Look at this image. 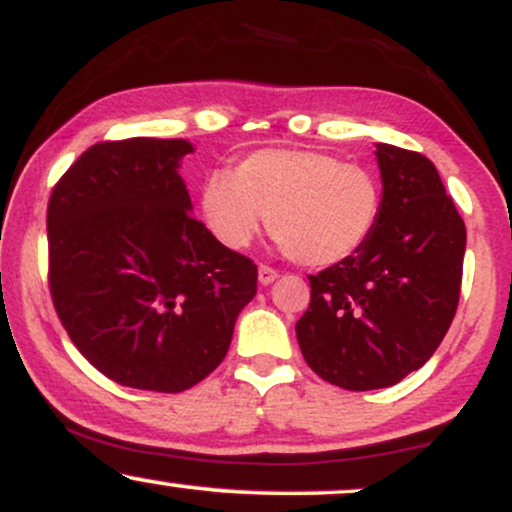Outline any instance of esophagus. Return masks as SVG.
I'll return each instance as SVG.
<instances>
[{"instance_id": "obj_1", "label": "esophagus", "mask_w": 512, "mask_h": 512, "mask_svg": "<svg viewBox=\"0 0 512 512\" xmlns=\"http://www.w3.org/2000/svg\"><path fill=\"white\" fill-rule=\"evenodd\" d=\"M257 279H260L262 286H269V284H274L276 279H279V272H276V269H272V267H267V264H260V269H257Z\"/></svg>"}]
</instances>
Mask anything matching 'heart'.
I'll list each match as a JSON object with an SVG mask.
<instances>
[{"mask_svg":"<svg viewBox=\"0 0 512 512\" xmlns=\"http://www.w3.org/2000/svg\"><path fill=\"white\" fill-rule=\"evenodd\" d=\"M383 182L361 163L310 149H262L236 170H211L199 187L209 233L243 250L269 231L305 267H330L356 255L383 216Z\"/></svg>","mask_w":512,"mask_h":512,"instance_id":"1","label":"heart"}]
</instances>
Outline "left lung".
I'll return each instance as SVG.
<instances>
[{
    "label": "left lung",
    "instance_id": "obj_1",
    "mask_svg": "<svg viewBox=\"0 0 512 512\" xmlns=\"http://www.w3.org/2000/svg\"><path fill=\"white\" fill-rule=\"evenodd\" d=\"M383 216L356 255L310 274L296 322L305 363L344 390H380L443 342L462 286L467 231L424 154L378 144Z\"/></svg>",
    "mask_w": 512,
    "mask_h": 512
}]
</instances>
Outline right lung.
Instances as JSON below:
<instances>
[{
  "label": "right lung",
  "mask_w": 512,
  "mask_h": 512,
  "mask_svg": "<svg viewBox=\"0 0 512 512\" xmlns=\"http://www.w3.org/2000/svg\"><path fill=\"white\" fill-rule=\"evenodd\" d=\"M185 139L84 151L48 204L50 296L76 349L115 383L182 392L226 356L257 267L190 214Z\"/></svg>",
  "instance_id": "1"
}]
</instances>
